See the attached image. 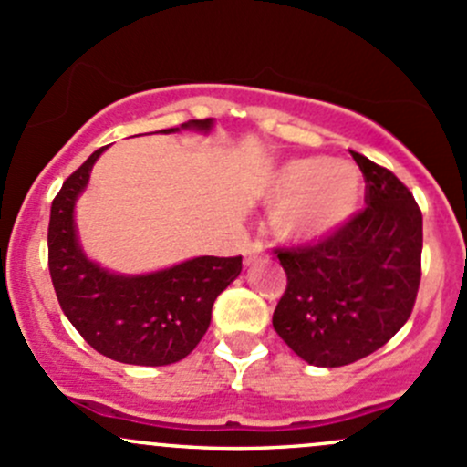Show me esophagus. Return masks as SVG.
Segmentation results:
<instances>
[{
  "mask_svg": "<svg viewBox=\"0 0 467 467\" xmlns=\"http://www.w3.org/2000/svg\"><path fill=\"white\" fill-rule=\"evenodd\" d=\"M264 257V248L259 244H248L246 246V266H253L254 262Z\"/></svg>",
  "mask_w": 467,
  "mask_h": 467,
  "instance_id": "esophagus-1",
  "label": "esophagus"
}]
</instances>
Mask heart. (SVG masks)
<instances>
[{"label":"heart","instance_id":"1","mask_svg":"<svg viewBox=\"0 0 467 467\" xmlns=\"http://www.w3.org/2000/svg\"><path fill=\"white\" fill-rule=\"evenodd\" d=\"M266 199L277 205L275 234L291 246H313L333 237L356 214L362 174L347 159L297 156L271 171Z\"/></svg>","mask_w":467,"mask_h":467}]
</instances>
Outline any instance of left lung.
<instances>
[{
	"mask_svg": "<svg viewBox=\"0 0 467 467\" xmlns=\"http://www.w3.org/2000/svg\"><path fill=\"white\" fill-rule=\"evenodd\" d=\"M367 208L327 242L279 250L288 286L273 313L277 336L313 367H342L391 340L420 284L423 214L410 190L367 156Z\"/></svg>",
	"mask_w": 467,
	"mask_h": 467,
	"instance_id": "obj_1",
	"label": "left lung"
}]
</instances>
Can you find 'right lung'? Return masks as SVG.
Listing matches in <instances>:
<instances>
[{"label":"right lung","mask_w":467,"mask_h":467,"mask_svg":"<svg viewBox=\"0 0 467 467\" xmlns=\"http://www.w3.org/2000/svg\"><path fill=\"white\" fill-rule=\"evenodd\" d=\"M213 118L163 134H210ZM96 150L65 181L48 221V271L57 302L87 345L116 362L165 367L190 356L213 320V304L242 273V257H192L151 273H116L85 253L76 205L89 185Z\"/></svg>","instance_id":"right-lung-1"}]
</instances>
